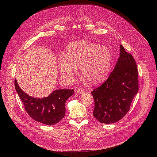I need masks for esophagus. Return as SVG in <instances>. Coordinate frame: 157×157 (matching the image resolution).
<instances>
[{"label":"esophagus","instance_id":"esophagus-1","mask_svg":"<svg viewBox=\"0 0 157 157\" xmlns=\"http://www.w3.org/2000/svg\"><path fill=\"white\" fill-rule=\"evenodd\" d=\"M77 93H78V94H83V93H85V91L84 90V89H78V90H77Z\"/></svg>","mask_w":157,"mask_h":157}]
</instances>
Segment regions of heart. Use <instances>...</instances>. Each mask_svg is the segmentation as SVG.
Instances as JSON below:
<instances>
[{"label":"heart","instance_id":"obj_1","mask_svg":"<svg viewBox=\"0 0 157 157\" xmlns=\"http://www.w3.org/2000/svg\"><path fill=\"white\" fill-rule=\"evenodd\" d=\"M112 58L110 50L104 45L89 40H79L66 48L65 55L58 59L62 78L72 81L79 66L81 73L91 83L104 81L110 72Z\"/></svg>","mask_w":157,"mask_h":157}]
</instances>
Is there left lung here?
<instances>
[{"label":"left lung","mask_w":157,"mask_h":157,"mask_svg":"<svg viewBox=\"0 0 157 157\" xmlns=\"http://www.w3.org/2000/svg\"><path fill=\"white\" fill-rule=\"evenodd\" d=\"M139 91L135 59L120 46V56L107 79L91 93L94 99L93 116L104 124H113L128 113Z\"/></svg>","instance_id":"1"}]
</instances>
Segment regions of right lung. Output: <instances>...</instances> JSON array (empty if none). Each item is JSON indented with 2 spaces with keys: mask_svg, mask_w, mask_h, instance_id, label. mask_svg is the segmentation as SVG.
Instances as JSON below:
<instances>
[{
  "mask_svg": "<svg viewBox=\"0 0 157 157\" xmlns=\"http://www.w3.org/2000/svg\"><path fill=\"white\" fill-rule=\"evenodd\" d=\"M15 90L25 110L35 121L51 125L58 123L65 115L66 100L73 95V89H57L48 96L35 98L22 91L15 80Z\"/></svg>",
  "mask_w": 157,
  "mask_h": 157,
  "instance_id": "1",
  "label": "right lung"
}]
</instances>
